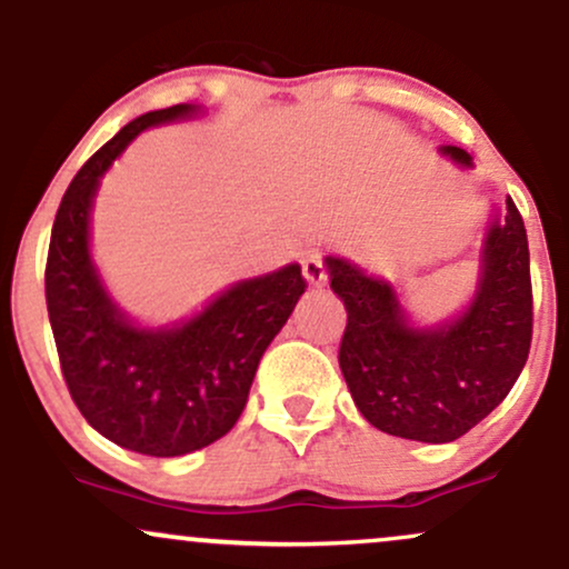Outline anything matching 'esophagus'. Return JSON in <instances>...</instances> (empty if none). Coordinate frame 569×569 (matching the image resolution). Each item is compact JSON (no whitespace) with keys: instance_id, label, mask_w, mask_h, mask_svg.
Instances as JSON below:
<instances>
[{"instance_id":"esophagus-1","label":"esophagus","mask_w":569,"mask_h":569,"mask_svg":"<svg viewBox=\"0 0 569 569\" xmlns=\"http://www.w3.org/2000/svg\"><path fill=\"white\" fill-rule=\"evenodd\" d=\"M302 272L307 278V283L316 286V289H321L326 286V262L321 253H307L302 259Z\"/></svg>"}]
</instances>
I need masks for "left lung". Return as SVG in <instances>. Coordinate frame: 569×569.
I'll return each mask as SVG.
<instances>
[{"label":"left lung","mask_w":569,"mask_h":569,"mask_svg":"<svg viewBox=\"0 0 569 569\" xmlns=\"http://www.w3.org/2000/svg\"><path fill=\"white\" fill-rule=\"evenodd\" d=\"M441 152L471 166L466 149ZM326 270L348 310L339 369L358 411L382 433L455 441L519 380L532 342V280L525 219L511 198L506 217L489 224L473 302L449 323L415 329L393 286L348 259L326 257Z\"/></svg>","instance_id":"8db88e82"}]
</instances>
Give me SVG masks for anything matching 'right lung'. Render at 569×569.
<instances>
[{
    "instance_id": "obj_1",
    "label": "right lung",
    "mask_w": 569,
    "mask_h": 569,
    "mask_svg": "<svg viewBox=\"0 0 569 569\" xmlns=\"http://www.w3.org/2000/svg\"><path fill=\"white\" fill-rule=\"evenodd\" d=\"M194 114L189 103L147 112L77 171L58 206L44 299L71 401L117 447L179 457L230 433L267 345L307 289L302 267L240 280L192 321L139 329L117 310L90 259L98 179L141 130Z\"/></svg>"
}]
</instances>
